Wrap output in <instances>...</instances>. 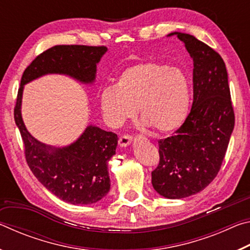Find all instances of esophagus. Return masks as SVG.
<instances>
[{"label": "esophagus", "mask_w": 250, "mask_h": 250, "mask_svg": "<svg viewBox=\"0 0 250 250\" xmlns=\"http://www.w3.org/2000/svg\"><path fill=\"white\" fill-rule=\"evenodd\" d=\"M132 142V137L131 135H121L119 139V146L121 147H126Z\"/></svg>", "instance_id": "34e87169"}]
</instances>
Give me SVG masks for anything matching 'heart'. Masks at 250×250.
I'll list each match as a JSON object with an SVG mask.
<instances>
[{
  "instance_id": "b5f03b06",
  "label": "heart",
  "mask_w": 250,
  "mask_h": 250,
  "mask_svg": "<svg viewBox=\"0 0 250 250\" xmlns=\"http://www.w3.org/2000/svg\"><path fill=\"white\" fill-rule=\"evenodd\" d=\"M189 83L176 68L154 62H140L125 69L115 86L104 87L99 107L105 124L120 126L134 116L160 133L179 129L189 108Z\"/></svg>"
}]
</instances>
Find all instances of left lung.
I'll return each mask as SVG.
<instances>
[{
  "label": "left lung",
  "mask_w": 250,
  "mask_h": 250,
  "mask_svg": "<svg viewBox=\"0 0 250 250\" xmlns=\"http://www.w3.org/2000/svg\"><path fill=\"white\" fill-rule=\"evenodd\" d=\"M193 59L194 99L189 115L173 137L159 141L160 163L152 185L176 200L204 189L221 168L235 125L225 62L196 37L173 32Z\"/></svg>",
  "instance_id": "1"
}]
</instances>
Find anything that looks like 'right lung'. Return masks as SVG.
<instances>
[{"label":"right lung","instance_id":"1","mask_svg":"<svg viewBox=\"0 0 250 250\" xmlns=\"http://www.w3.org/2000/svg\"><path fill=\"white\" fill-rule=\"evenodd\" d=\"M107 47L57 45L37 56L25 69L14 109L29 168L41 184L64 202L95 204L110 189L108 163L116 154L118 135L89 125L77 140L65 146L45 145L33 137L22 118L24 86L46 75H65L83 84H94L97 65Z\"/></svg>","mask_w":250,"mask_h":250}]
</instances>
